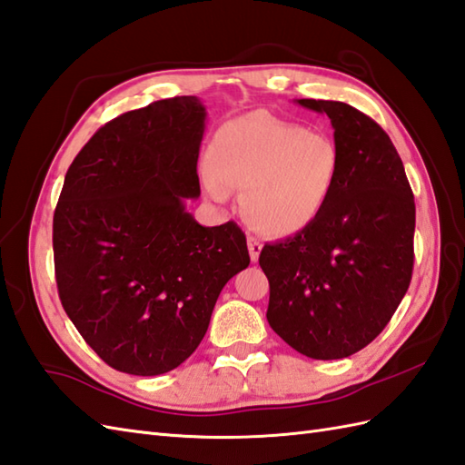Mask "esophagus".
<instances>
[{
  "mask_svg": "<svg viewBox=\"0 0 465 465\" xmlns=\"http://www.w3.org/2000/svg\"><path fill=\"white\" fill-rule=\"evenodd\" d=\"M262 242L257 240V237H253V235H250L247 237V250H250V257H252V262L253 263H257V259H259V253H262Z\"/></svg>",
  "mask_w": 465,
  "mask_h": 465,
  "instance_id": "obj_1",
  "label": "esophagus"
}]
</instances>
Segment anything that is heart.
I'll return each instance as SVG.
<instances>
[{
    "label": "heart",
    "mask_w": 465,
    "mask_h": 465,
    "mask_svg": "<svg viewBox=\"0 0 465 465\" xmlns=\"http://www.w3.org/2000/svg\"><path fill=\"white\" fill-rule=\"evenodd\" d=\"M203 188L213 200L243 190L242 212L259 233L287 237L325 212L342 176V153L329 134L269 113L225 123L208 150Z\"/></svg>",
    "instance_id": "1"
}]
</instances>
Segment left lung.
I'll list each match as a JSON object with an SVG mask.
<instances>
[{"mask_svg":"<svg viewBox=\"0 0 465 465\" xmlns=\"http://www.w3.org/2000/svg\"><path fill=\"white\" fill-rule=\"evenodd\" d=\"M297 103L331 118L342 176L309 228L262 250L267 321L309 359H344L379 337L406 295L414 193L391 136L371 116L339 101Z\"/></svg>","mask_w":465,"mask_h":465,"instance_id":"left-lung-1","label":"left lung"}]
</instances>
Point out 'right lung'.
I'll return each instance as SVG.
<instances>
[{
	"label": "right lung",
	"instance_id": "1",
	"mask_svg": "<svg viewBox=\"0 0 465 465\" xmlns=\"http://www.w3.org/2000/svg\"><path fill=\"white\" fill-rule=\"evenodd\" d=\"M206 109L174 96L101 126L74 156L53 215L59 299L86 344L113 366L156 376L198 349L223 285L250 265L235 222L203 228Z\"/></svg>",
	"mask_w": 465,
	"mask_h": 465
}]
</instances>
